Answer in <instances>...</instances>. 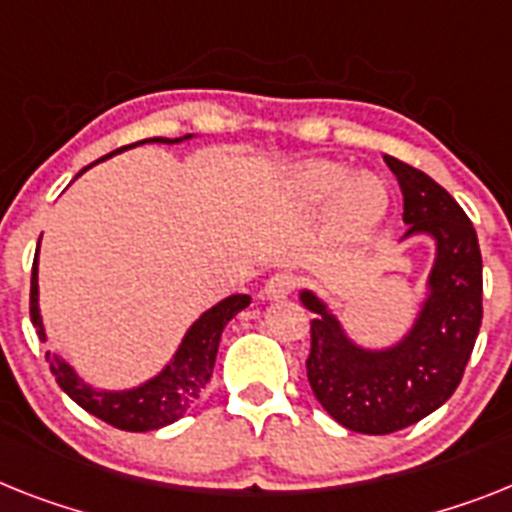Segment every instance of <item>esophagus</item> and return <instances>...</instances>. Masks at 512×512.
I'll list each match as a JSON object with an SVG mask.
<instances>
[{
	"instance_id": "esophagus-1",
	"label": "esophagus",
	"mask_w": 512,
	"mask_h": 512,
	"mask_svg": "<svg viewBox=\"0 0 512 512\" xmlns=\"http://www.w3.org/2000/svg\"><path fill=\"white\" fill-rule=\"evenodd\" d=\"M296 289V278L291 273H276L270 276L263 286V296L270 302H278V299H286L291 291Z\"/></svg>"
}]
</instances>
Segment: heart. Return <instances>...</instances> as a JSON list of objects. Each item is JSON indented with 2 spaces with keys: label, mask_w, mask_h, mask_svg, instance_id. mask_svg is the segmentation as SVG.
Instances as JSON below:
<instances>
[{
  "label": "heart",
  "mask_w": 512,
  "mask_h": 512,
  "mask_svg": "<svg viewBox=\"0 0 512 512\" xmlns=\"http://www.w3.org/2000/svg\"><path fill=\"white\" fill-rule=\"evenodd\" d=\"M281 200L304 216L328 209V236L349 247L375 231L388 213V190L375 174H354L333 161H307L289 169L281 179Z\"/></svg>",
  "instance_id": "heart-1"
}]
</instances>
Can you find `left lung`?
<instances>
[{"instance_id": "8db88e82", "label": "left lung", "mask_w": 512, "mask_h": 512, "mask_svg": "<svg viewBox=\"0 0 512 512\" xmlns=\"http://www.w3.org/2000/svg\"><path fill=\"white\" fill-rule=\"evenodd\" d=\"M403 192L409 236L435 242L427 296L401 341L367 349L349 338L315 291L299 294L315 312L307 380L338 424L362 435H390L437 411L455 393L482 328V252L474 223L448 190L409 163L385 156Z\"/></svg>"}]
</instances>
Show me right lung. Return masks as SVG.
<instances>
[{
	"instance_id": "1",
	"label": "right lung",
	"mask_w": 512,
	"mask_h": 512,
	"mask_svg": "<svg viewBox=\"0 0 512 512\" xmlns=\"http://www.w3.org/2000/svg\"><path fill=\"white\" fill-rule=\"evenodd\" d=\"M190 137L192 135H184L174 137V140H169V137H150V140H140V143L174 145L182 143V140H190ZM114 153H119V150H114ZM114 153L103 158H111ZM90 166H85V169H90ZM249 302L252 299L247 294H234L226 296L216 307H210L208 312H203L192 322L190 330L184 333L179 349L171 356V362L156 377H150V380H145L137 388L96 390L54 351H46V362L51 367V375L57 377L59 388L70 395L77 406H83L88 414L98 416L101 422L124 429V432L161 429L166 424H174L176 419H182L190 411L192 403L200 398L210 375H213V364H216L223 328L229 325L231 317H236L244 307H249ZM30 320L36 325L38 338L46 341L44 320H41V309H38V252L36 260H33V278H30Z\"/></svg>"
}]
</instances>
